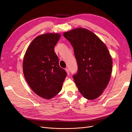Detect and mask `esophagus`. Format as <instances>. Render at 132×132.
<instances>
[{
	"mask_svg": "<svg viewBox=\"0 0 132 132\" xmlns=\"http://www.w3.org/2000/svg\"><path fill=\"white\" fill-rule=\"evenodd\" d=\"M65 71H66V72H67L68 75H70V71H69V70H68V68H66V69H65Z\"/></svg>",
	"mask_w": 132,
	"mask_h": 132,
	"instance_id": "34e87169",
	"label": "esophagus"
}]
</instances>
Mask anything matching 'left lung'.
<instances>
[{
    "label": "left lung",
    "instance_id": "8db88e82",
    "mask_svg": "<svg viewBox=\"0 0 132 132\" xmlns=\"http://www.w3.org/2000/svg\"><path fill=\"white\" fill-rule=\"evenodd\" d=\"M72 45L78 70L73 79L86 99H96L107 87L112 72L111 56L105 44L88 29L79 28L64 33Z\"/></svg>",
    "mask_w": 132,
    "mask_h": 132
}]
</instances>
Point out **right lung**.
<instances>
[{"instance_id":"right-lung-1","label":"right lung","mask_w":132,"mask_h":132,"mask_svg":"<svg viewBox=\"0 0 132 132\" xmlns=\"http://www.w3.org/2000/svg\"><path fill=\"white\" fill-rule=\"evenodd\" d=\"M60 37L57 33H47L36 37L28 47L23 61L24 78L32 91L50 100L62 89L67 73L59 65L54 51Z\"/></svg>"}]
</instances>
